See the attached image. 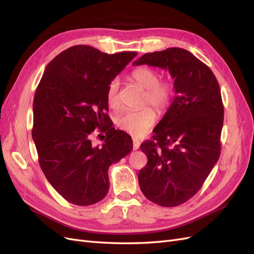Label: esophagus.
<instances>
[{
  "mask_svg": "<svg viewBox=\"0 0 254 254\" xmlns=\"http://www.w3.org/2000/svg\"><path fill=\"white\" fill-rule=\"evenodd\" d=\"M132 142H133V149H134V150L139 149V148H140V141L137 140L136 137H133V139H132Z\"/></svg>",
  "mask_w": 254,
  "mask_h": 254,
  "instance_id": "34e87169",
  "label": "esophagus"
}]
</instances>
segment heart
<instances>
[{
    "instance_id": "1",
    "label": "heart",
    "mask_w": 254,
    "mask_h": 254,
    "mask_svg": "<svg viewBox=\"0 0 254 254\" xmlns=\"http://www.w3.org/2000/svg\"><path fill=\"white\" fill-rule=\"evenodd\" d=\"M160 75L155 68L148 66L137 67L131 74V79L145 90L143 104H150L158 110H165L171 104L174 87L167 79H159ZM107 102L114 110L121 108L120 80L112 79L107 88ZM157 113L151 107H144L137 111H127L117 118V125L123 131L135 136L147 133L155 125Z\"/></svg>"
}]
</instances>
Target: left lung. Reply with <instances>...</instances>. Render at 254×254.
I'll list each match as a JSON object with an SVG mask.
<instances>
[{"label":"left lung","instance_id":"1","mask_svg":"<svg viewBox=\"0 0 254 254\" xmlns=\"http://www.w3.org/2000/svg\"><path fill=\"white\" fill-rule=\"evenodd\" d=\"M134 65L168 70L175 79V98L141 144L147 164L139 172L144 196L161 206H177L200 190L220 155L224 105L211 68L190 52L170 48L147 53Z\"/></svg>","mask_w":254,"mask_h":254}]
</instances>
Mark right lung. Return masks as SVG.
<instances>
[{
  "label": "right lung",
  "mask_w": 254,
  "mask_h": 254,
  "mask_svg": "<svg viewBox=\"0 0 254 254\" xmlns=\"http://www.w3.org/2000/svg\"><path fill=\"white\" fill-rule=\"evenodd\" d=\"M136 55L74 45L51 61L38 84L32 130L38 160L51 186L73 204L104 199L110 165L132 150L131 136L115 130L106 113L107 88ZM96 127L106 132L102 148L90 142Z\"/></svg>",
  "instance_id": "obj_1"
}]
</instances>
